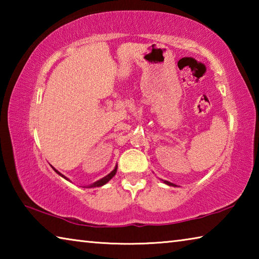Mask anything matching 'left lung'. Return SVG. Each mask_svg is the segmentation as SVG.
<instances>
[{"instance_id":"8db88e82","label":"left lung","mask_w":259,"mask_h":259,"mask_svg":"<svg viewBox=\"0 0 259 259\" xmlns=\"http://www.w3.org/2000/svg\"><path fill=\"white\" fill-rule=\"evenodd\" d=\"M164 183H165V184H168V185H170V186H171V185H174V184H171V183H169V182H166V181H164Z\"/></svg>"}]
</instances>
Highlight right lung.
Instances as JSON below:
<instances>
[{
  "mask_svg": "<svg viewBox=\"0 0 259 259\" xmlns=\"http://www.w3.org/2000/svg\"><path fill=\"white\" fill-rule=\"evenodd\" d=\"M116 169H117V166H115V169H114L113 170V171L111 172V174H108L107 175V176L106 177H104V178H102V179H100V181H98V182H96V183H94L93 184V185H90L89 187H99V186H103L104 185V184H106L108 181H109V179H112V177L114 176V175H115L116 174ZM54 170H55V171L57 172V174H59L60 175V176L61 177H64L63 176V175H61L59 171H57V170L54 168ZM64 178H66V177H64ZM67 179V178H66Z\"/></svg>",
  "mask_w": 259,
  "mask_h": 259,
  "instance_id": "right-lung-1",
  "label": "right lung"
}]
</instances>
